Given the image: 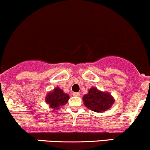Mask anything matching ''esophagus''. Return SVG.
Segmentation results:
<instances>
[{
	"label": "esophagus",
	"mask_w": 150,
	"mask_h": 150,
	"mask_svg": "<svg viewBox=\"0 0 150 150\" xmlns=\"http://www.w3.org/2000/svg\"><path fill=\"white\" fill-rule=\"evenodd\" d=\"M72 95H73V96H79L80 93H78V92H74V93H72Z\"/></svg>",
	"instance_id": "esophagus-1"
}]
</instances>
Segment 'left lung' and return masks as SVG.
Masks as SVG:
<instances>
[{
    "label": "left lung",
    "mask_w": 150,
    "mask_h": 150,
    "mask_svg": "<svg viewBox=\"0 0 150 150\" xmlns=\"http://www.w3.org/2000/svg\"><path fill=\"white\" fill-rule=\"evenodd\" d=\"M83 99L87 108L96 112L106 111L115 102L110 93L100 91L94 87L89 89L88 94L85 95Z\"/></svg>",
    "instance_id": "obj_1"
}]
</instances>
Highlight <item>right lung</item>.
I'll list each match as a JSON object with an SVG mask.
<instances>
[{"label": "right lung", "mask_w": 150, "mask_h": 150, "mask_svg": "<svg viewBox=\"0 0 150 150\" xmlns=\"http://www.w3.org/2000/svg\"><path fill=\"white\" fill-rule=\"evenodd\" d=\"M69 99V95L64 93L59 88H56L52 92L47 95L46 102L49 104L50 107L54 110H57L61 106L64 105Z\"/></svg>", "instance_id": "right-lung-1"}]
</instances>
